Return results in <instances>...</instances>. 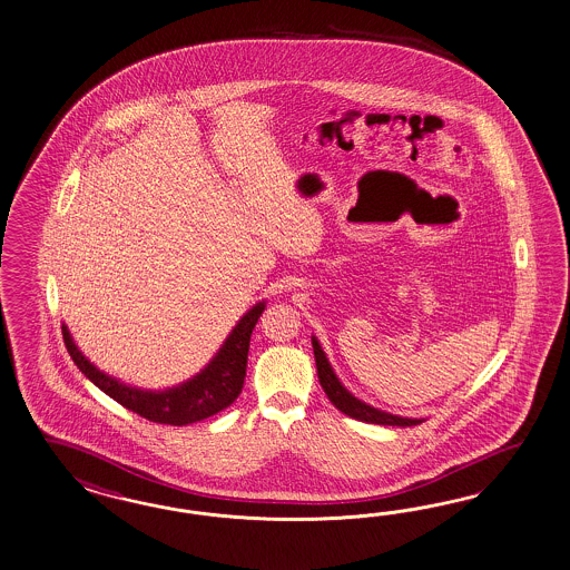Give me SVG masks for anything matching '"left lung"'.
Segmentation results:
<instances>
[{"label":"left lung","mask_w":570,"mask_h":570,"mask_svg":"<svg viewBox=\"0 0 570 570\" xmlns=\"http://www.w3.org/2000/svg\"><path fill=\"white\" fill-rule=\"evenodd\" d=\"M313 343V355H315V365H317V379L320 384L324 389V393L328 395L332 405L336 410H341L343 414L348 417H355V420H362V422H370V424H382V426H415L420 424L422 420H412V417H399V415L386 414V412H380L376 407H370L362 403L360 399L353 397L345 386L338 382L336 374L332 372L328 360L322 351L320 343L315 338H311Z\"/></svg>","instance_id":"obj_1"}]
</instances>
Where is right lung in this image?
<instances>
[{
  "mask_svg": "<svg viewBox=\"0 0 570 570\" xmlns=\"http://www.w3.org/2000/svg\"><path fill=\"white\" fill-rule=\"evenodd\" d=\"M263 309H265V303H259L242 317L240 324L227 336L222 351L198 376L165 393L139 391V389L125 386L117 380L108 379L79 353V348L70 338L69 330L62 328V338L72 362L77 363V367L86 374L87 379L91 380L108 397L121 403L122 407H127L129 412L156 424L186 426L191 422H200L205 417L224 412L225 407H229L240 395L244 379H246L250 334L257 326Z\"/></svg>",
  "mask_w": 570,
  "mask_h": 570,
  "instance_id": "add662e5",
  "label": "right lung"
}]
</instances>
